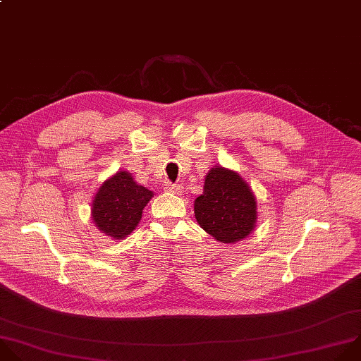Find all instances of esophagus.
I'll use <instances>...</instances> for the list:
<instances>
[{"label": "esophagus", "instance_id": "34e87169", "mask_svg": "<svg viewBox=\"0 0 361 361\" xmlns=\"http://www.w3.org/2000/svg\"><path fill=\"white\" fill-rule=\"evenodd\" d=\"M166 192H171V193H175V195H180L182 193V186L180 185H175V183H171V182H165V188H164Z\"/></svg>", "mask_w": 361, "mask_h": 361}]
</instances>
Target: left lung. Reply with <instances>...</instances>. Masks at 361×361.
Returning a JSON list of instances; mask_svg holds the SVG:
<instances>
[{"label": "left lung", "mask_w": 361, "mask_h": 361, "mask_svg": "<svg viewBox=\"0 0 361 361\" xmlns=\"http://www.w3.org/2000/svg\"><path fill=\"white\" fill-rule=\"evenodd\" d=\"M193 210L199 226L221 243L233 245L249 238L257 222L252 188L238 172L224 166H213L207 172Z\"/></svg>", "instance_id": "1"}]
</instances>
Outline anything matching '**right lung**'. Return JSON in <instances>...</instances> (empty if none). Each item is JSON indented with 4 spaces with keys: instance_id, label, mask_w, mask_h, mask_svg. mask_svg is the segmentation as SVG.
<instances>
[{
    "instance_id": "add662e5",
    "label": "right lung",
    "mask_w": 361,
    "mask_h": 361,
    "mask_svg": "<svg viewBox=\"0 0 361 361\" xmlns=\"http://www.w3.org/2000/svg\"><path fill=\"white\" fill-rule=\"evenodd\" d=\"M152 197V190L139 185L128 171H119L102 182L95 193L91 218L102 233L121 240L136 229Z\"/></svg>"
}]
</instances>
